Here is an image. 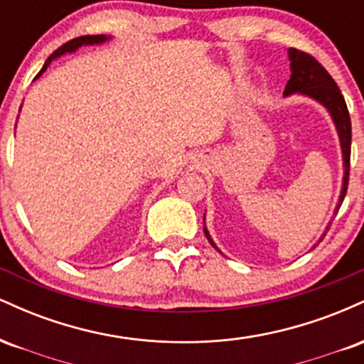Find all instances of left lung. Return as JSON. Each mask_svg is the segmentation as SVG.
Here are the masks:
<instances>
[{"label":"left lung","instance_id":"8db88e82","mask_svg":"<svg viewBox=\"0 0 364 364\" xmlns=\"http://www.w3.org/2000/svg\"><path fill=\"white\" fill-rule=\"evenodd\" d=\"M287 54H289V61H291V78L289 82H287L284 95L287 97V95L299 94L321 104V106L328 111V114L332 116V121L337 129V135H339L341 149H342V161H344L342 162V166H344V178H342V190L339 195V203H337L336 212H333V215H336L342 205V200H344L346 191H348V183H349L350 118H349L348 106H346L344 95L341 94L337 83L333 82V78L330 77L327 70H325L323 66L315 60V58L292 48L287 51ZM203 223H205V215H203ZM330 224H332V220H330L327 225V231ZM203 232H205L208 243L214 246L217 252L220 253V250L217 248L214 241H212L210 235H208L205 224H203ZM321 240H323V236L320 237V241Z\"/></svg>","mask_w":364,"mask_h":364}]
</instances>
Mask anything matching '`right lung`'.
<instances>
[{
	"label": "right lung",
	"instance_id": "right-lung-1",
	"mask_svg": "<svg viewBox=\"0 0 364 364\" xmlns=\"http://www.w3.org/2000/svg\"><path fill=\"white\" fill-rule=\"evenodd\" d=\"M109 39H111V37H107V36H82V37H77V39H72V41H70V43L63 44L60 49H56V51H54V53L51 54V56L48 58V61L44 63L43 70H41V72L37 73L36 78H39L41 75H43V73L46 72V70H48V66L51 65L53 60H56V58L63 56V54H66V53H75L78 48H82V46L102 44V43H106V41H109Z\"/></svg>",
	"mask_w": 364,
	"mask_h": 364
}]
</instances>
